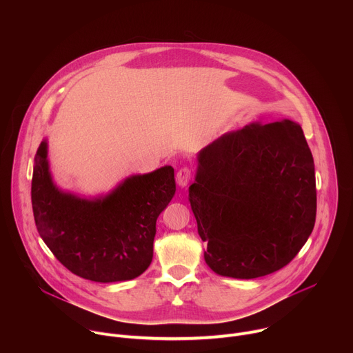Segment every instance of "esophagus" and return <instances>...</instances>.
Masks as SVG:
<instances>
[{
	"mask_svg": "<svg viewBox=\"0 0 353 353\" xmlns=\"http://www.w3.org/2000/svg\"><path fill=\"white\" fill-rule=\"evenodd\" d=\"M191 179V170L188 168H181L177 174H176V183L179 184V187L184 188L187 187V184L190 183Z\"/></svg>",
	"mask_w": 353,
	"mask_h": 353,
	"instance_id": "34e87169",
	"label": "esophagus"
}]
</instances>
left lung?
I'll return each mask as SVG.
<instances>
[{"mask_svg": "<svg viewBox=\"0 0 353 353\" xmlns=\"http://www.w3.org/2000/svg\"><path fill=\"white\" fill-rule=\"evenodd\" d=\"M188 201L204 259L218 275L253 279L289 264L313 232L314 161L303 130L251 123L199 150Z\"/></svg>", "mask_w": 353, "mask_h": 353, "instance_id": "8db88e82", "label": "left lung"}]
</instances>
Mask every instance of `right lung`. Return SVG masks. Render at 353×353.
Here are the masks:
<instances>
[{"mask_svg": "<svg viewBox=\"0 0 353 353\" xmlns=\"http://www.w3.org/2000/svg\"><path fill=\"white\" fill-rule=\"evenodd\" d=\"M176 192L174 169L124 179L106 195L81 196L53 180L47 139L37 148L32 207L37 232L72 274L93 282L139 276L152 263L157 219Z\"/></svg>", "mask_w": 353, "mask_h": 353, "instance_id": "right-lung-1", "label": "right lung"}]
</instances>
